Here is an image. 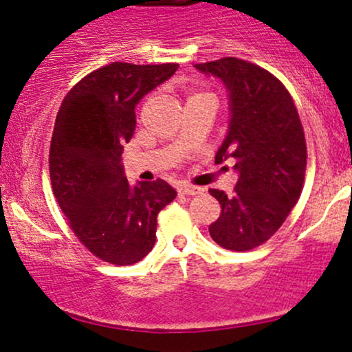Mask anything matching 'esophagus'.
Segmentation results:
<instances>
[{"label":"esophagus","mask_w":352,"mask_h":352,"mask_svg":"<svg viewBox=\"0 0 352 352\" xmlns=\"http://www.w3.org/2000/svg\"><path fill=\"white\" fill-rule=\"evenodd\" d=\"M201 191H203V189L197 188V186H192V184H179V186H177V192H179V195H184V196L199 195Z\"/></svg>","instance_id":"34e87169"}]
</instances>
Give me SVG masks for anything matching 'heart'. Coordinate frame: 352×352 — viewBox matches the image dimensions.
I'll list each match as a JSON object with an SVG mask.
<instances>
[{
    "instance_id": "obj_1",
    "label": "heart",
    "mask_w": 352,
    "mask_h": 352,
    "mask_svg": "<svg viewBox=\"0 0 352 352\" xmlns=\"http://www.w3.org/2000/svg\"><path fill=\"white\" fill-rule=\"evenodd\" d=\"M208 93H203V91H197V89H191L189 91V98L188 100H191V98H197V96H206Z\"/></svg>"
}]
</instances>
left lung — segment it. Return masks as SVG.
Returning a JSON list of instances; mask_svg holds the SVG:
<instances>
[{
    "mask_svg": "<svg viewBox=\"0 0 352 352\" xmlns=\"http://www.w3.org/2000/svg\"><path fill=\"white\" fill-rule=\"evenodd\" d=\"M196 68L221 78L229 91L231 124L214 161L232 160L239 173L231 196L209 189L221 206L209 234L224 250H254L301 196L307 161L301 120L286 86L254 63L228 56Z\"/></svg>",
    "mask_w": 352,
    "mask_h": 352,
    "instance_id": "8db88e82",
    "label": "left lung"
}]
</instances>
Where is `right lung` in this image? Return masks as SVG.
<instances>
[{"instance_id": "right-lung-1", "label": "right lung", "mask_w": 352, "mask_h": 352, "mask_svg": "<svg viewBox=\"0 0 352 352\" xmlns=\"http://www.w3.org/2000/svg\"><path fill=\"white\" fill-rule=\"evenodd\" d=\"M177 66L111 63L86 74L59 106L51 188L74 236L104 263L141 261L155 246L157 212L176 197L163 179L129 186L121 155L136 128V104Z\"/></svg>"}]
</instances>
